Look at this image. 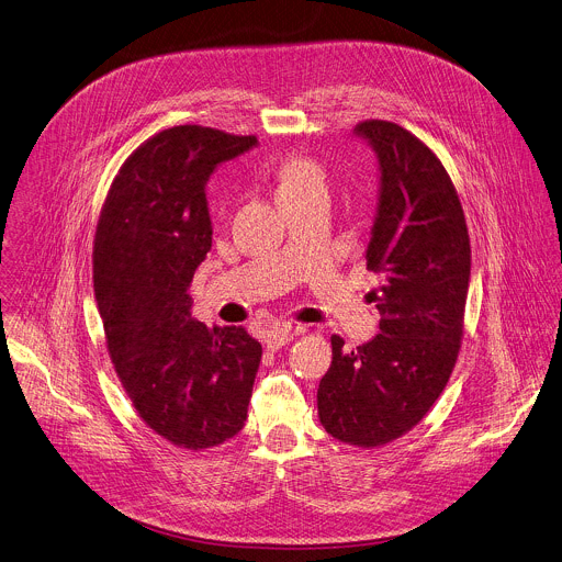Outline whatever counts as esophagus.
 Returning a JSON list of instances; mask_svg holds the SVG:
<instances>
[{"mask_svg":"<svg viewBox=\"0 0 562 562\" xmlns=\"http://www.w3.org/2000/svg\"><path fill=\"white\" fill-rule=\"evenodd\" d=\"M299 331H305V327H296V329H292V327H274L272 331H268L266 334V347L270 349V351H277L279 347H283V345H288Z\"/></svg>","mask_w":562,"mask_h":562,"instance_id":"34e87169","label":"esophagus"}]
</instances>
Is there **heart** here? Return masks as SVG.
Listing matches in <instances>:
<instances>
[{"mask_svg": "<svg viewBox=\"0 0 562 562\" xmlns=\"http://www.w3.org/2000/svg\"><path fill=\"white\" fill-rule=\"evenodd\" d=\"M321 187L325 189V173L323 169L307 160V158H290L279 165L277 169V195L294 193Z\"/></svg>", "mask_w": 562, "mask_h": 562, "instance_id": "b5f03b06", "label": "heart"}]
</instances>
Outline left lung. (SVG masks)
Segmentation results:
<instances>
[{"mask_svg":"<svg viewBox=\"0 0 562 562\" xmlns=\"http://www.w3.org/2000/svg\"><path fill=\"white\" fill-rule=\"evenodd\" d=\"M353 136L378 160L367 270L382 277L371 290L382 318L380 331L351 351L331 336L334 358L316 397L331 437L369 448L411 430L452 373L470 239L457 191L422 140L389 121H364Z\"/></svg>","mask_w":562,"mask_h":562,"instance_id":"obj_1","label":"left lung"}]
</instances>
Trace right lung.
<instances>
[{"instance_id": "add662e5", "label": "right lung", "mask_w": 562, "mask_h": 562, "mask_svg": "<svg viewBox=\"0 0 562 562\" xmlns=\"http://www.w3.org/2000/svg\"><path fill=\"white\" fill-rule=\"evenodd\" d=\"M255 136L180 125L121 167L94 239V294L116 373L149 428L191 450L244 428L261 342L191 316L189 288L213 244L206 184Z\"/></svg>"}]
</instances>
